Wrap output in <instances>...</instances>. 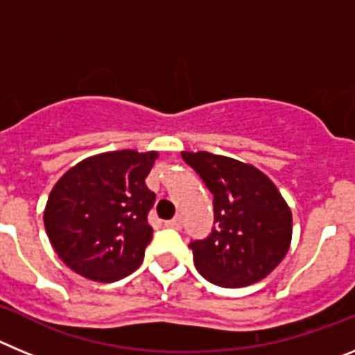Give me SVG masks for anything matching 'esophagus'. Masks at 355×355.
<instances>
[{"mask_svg": "<svg viewBox=\"0 0 355 355\" xmlns=\"http://www.w3.org/2000/svg\"><path fill=\"white\" fill-rule=\"evenodd\" d=\"M165 225H167V227H171V229H180L181 227V220L178 218V216H175V218H172V220L165 222Z\"/></svg>", "mask_w": 355, "mask_h": 355, "instance_id": "obj_1", "label": "esophagus"}]
</instances>
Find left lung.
I'll list each match as a JSON object with an SVG mask.
<instances>
[{"mask_svg":"<svg viewBox=\"0 0 355 355\" xmlns=\"http://www.w3.org/2000/svg\"><path fill=\"white\" fill-rule=\"evenodd\" d=\"M213 193L208 238L190 243L196 268L209 283H258L283 261L291 243V209L259 168L206 150L181 153Z\"/></svg>","mask_w":355,"mask_h":355,"instance_id":"left-lung-1","label":"left lung"}]
</instances>
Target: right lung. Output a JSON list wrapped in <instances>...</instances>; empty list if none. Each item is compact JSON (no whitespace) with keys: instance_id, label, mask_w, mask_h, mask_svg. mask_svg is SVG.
Masks as SVG:
<instances>
[{"instance_id":"1","label":"right lung","mask_w":355,"mask_h":355,"mask_svg":"<svg viewBox=\"0 0 355 355\" xmlns=\"http://www.w3.org/2000/svg\"><path fill=\"white\" fill-rule=\"evenodd\" d=\"M156 150H112L81 159L56 181L44 209L53 249L76 274L114 283L140 266L153 238L146 187Z\"/></svg>"}]
</instances>
